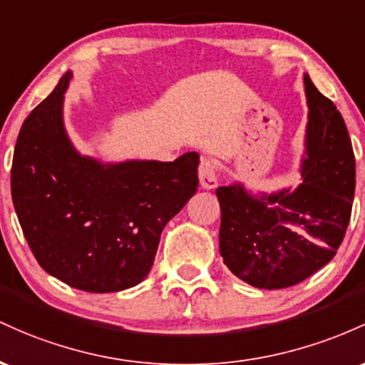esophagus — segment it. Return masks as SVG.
Masks as SVG:
<instances>
[{"mask_svg":"<svg viewBox=\"0 0 365 365\" xmlns=\"http://www.w3.org/2000/svg\"><path fill=\"white\" fill-rule=\"evenodd\" d=\"M198 178L200 184L203 190H214L219 184V178H217V167L210 158H202L198 167Z\"/></svg>","mask_w":365,"mask_h":365,"instance_id":"esophagus-1","label":"esophagus"}]
</instances>
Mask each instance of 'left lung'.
<instances>
[{"instance_id":"obj_1","label":"left lung","mask_w":365,"mask_h":365,"mask_svg":"<svg viewBox=\"0 0 365 365\" xmlns=\"http://www.w3.org/2000/svg\"><path fill=\"white\" fill-rule=\"evenodd\" d=\"M309 122L304 182L271 195L243 184L217 187L219 250L235 276L255 288L298 284L333 260L350 222L355 157L341 113L304 77Z\"/></svg>"}]
</instances>
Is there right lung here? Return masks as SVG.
Wrapping results in <instances>:
<instances>
[{"mask_svg":"<svg viewBox=\"0 0 365 365\" xmlns=\"http://www.w3.org/2000/svg\"><path fill=\"white\" fill-rule=\"evenodd\" d=\"M71 77L24 120L11 198L44 271L83 292H122L148 276L163 227L195 195L200 155L120 163L83 157L63 125Z\"/></svg>","mask_w":365,"mask_h":365,"instance_id":"right-lung-1","label":"right lung"}]
</instances>
